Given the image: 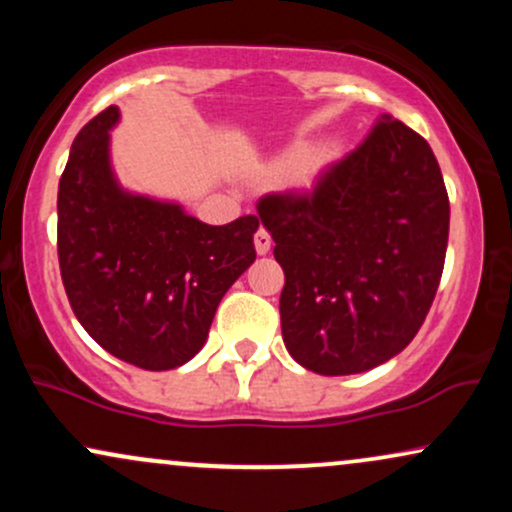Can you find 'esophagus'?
<instances>
[{"label":"esophagus","instance_id":"1","mask_svg":"<svg viewBox=\"0 0 512 512\" xmlns=\"http://www.w3.org/2000/svg\"><path fill=\"white\" fill-rule=\"evenodd\" d=\"M255 250L257 255H267V252L272 250V236H269L264 228H260V231L255 233Z\"/></svg>","mask_w":512,"mask_h":512}]
</instances>
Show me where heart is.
<instances>
[{
    "instance_id": "1",
    "label": "heart",
    "mask_w": 512,
    "mask_h": 512,
    "mask_svg": "<svg viewBox=\"0 0 512 512\" xmlns=\"http://www.w3.org/2000/svg\"><path fill=\"white\" fill-rule=\"evenodd\" d=\"M339 158H342V146L337 142H322L313 146L310 151L305 146L296 144L281 151V154H276L264 166V173L276 180L289 178L291 190L296 195H310V192L317 190L322 178L330 173L332 166H337Z\"/></svg>"
}]
</instances>
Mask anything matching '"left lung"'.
Wrapping results in <instances>:
<instances>
[{
  "instance_id": "1",
  "label": "left lung",
  "mask_w": 512,
  "mask_h": 512,
  "mask_svg": "<svg viewBox=\"0 0 512 512\" xmlns=\"http://www.w3.org/2000/svg\"><path fill=\"white\" fill-rule=\"evenodd\" d=\"M286 274L279 298L289 354L320 375L390 361L436 298L450 202L424 137L383 115L313 195L257 204Z\"/></svg>"
}]
</instances>
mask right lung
I'll return each instance as SVG.
<instances>
[{"instance_id": "add662e5", "label": "right lung", "mask_w": 512, "mask_h": 512, "mask_svg": "<svg viewBox=\"0 0 512 512\" xmlns=\"http://www.w3.org/2000/svg\"><path fill=\"white\" fill-rule=\"evenodd\" d=\"M110 105L76 134L57 192V255L76 320L108 354L144 370L195 358L221 298L255 262L257 216L226 226L129 192L110 161Z\"/></svg>"}]
</instances>
